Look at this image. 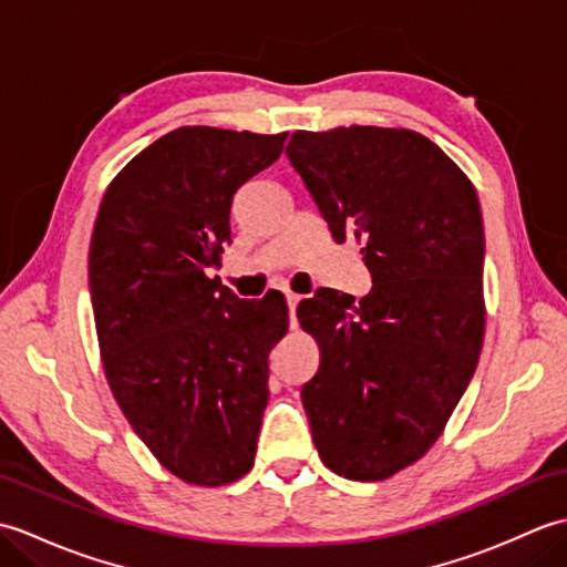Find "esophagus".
<instances>
[{
  "label": "esophagus",
  "instance_id": "1",
  "mask_svg": "<svg viewBox=\"0 0 567 567\" xmlns=\"http://www.w3.org/2000/svg\"><path fill=\"white\" fill-rule=\"evenodd\" d=\"M285 297H287V309H290V321H292V327H295V323H297V319H295V309H297V305H299V295H295V292H287Z\"/></svg>",
  "mask_w": 567,
  "mask_h": 567
}]
</instances>
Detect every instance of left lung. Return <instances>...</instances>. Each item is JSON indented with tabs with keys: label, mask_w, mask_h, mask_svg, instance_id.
Masks as SVG:
<instances>
[{
	"label": "left lung",
	"mask_w": 567,
	"mask_h": 567,
	"mask_svg": "<svg viewBox=\"0 0 567 567\" xmlns=\"http://www.w3.org/2000/svg\"><path fill=\"white\" fill-rule=\"evenodd\" d=\"M297 175L336 244L353 238L372 290L323 287L297 307L319 346L302 388L321 461L380 483L416 463L473 380L485 339V231L475 185L412 128L295 131Z\"/></svg>",
	"instance_id": "1"
}]
</instances>
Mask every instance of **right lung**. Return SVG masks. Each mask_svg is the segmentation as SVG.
<instances>
[{
    "mask_svg": "<svg viewBox=\"0 0 567 567\" xmlns=\"http://www.w3.org/2000/svg\"><path fill=\"white\" fill-rule=\"evenodd\" d=\"M287 134L179 126L106 187L90 292L106 382L131 429L187 485L244 477L268 406L285 297L238 299L207 268L231 244L236 189L280 158Z\"/></svg>",
    "mask_w": 567,
    "mask_h": 567,
    "instance_id": "1",
    "label": "right lung"
}]
</instances>
